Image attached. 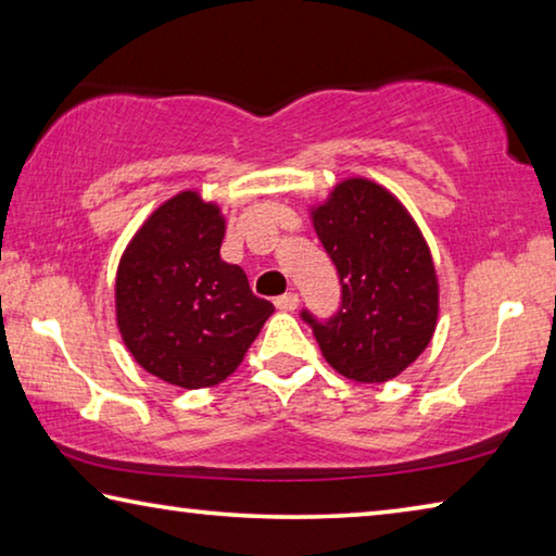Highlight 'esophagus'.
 <instances>
[{
  "mask_svg": "<svg viewBox=\"0 0 556 556\" xmlns=\"http://www.w3.org/2000/svg\"><path fill=\"white\" fill-rule=\"evenodd\" d=\"M275 306L279 308V312H294V308L299 306V296L294 294V291H287V294L275 299Z\"/></svg>",
  "mask_w": 556,
  "mask_h": 556,
  "instance_id": "34e87169",
  "label": "esophagus"
}]
</instances>
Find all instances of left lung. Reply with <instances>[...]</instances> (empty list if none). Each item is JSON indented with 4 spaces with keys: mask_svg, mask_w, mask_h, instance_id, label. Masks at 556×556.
I'll use <instances>...</instances> for the list:
<instances>
[{
    "mask_svg": "<svg viewBox=\"0 0 556 556\" xmlns=\"http://www.w3.org/2000/svg\"><path fill=\"white\" fill-rule=\"evenodd\" d=\"M314 228L336 265L341 306L312 326L321 353L345 378L384 382L417 361L439 316L434 262L404 205L368 178L338 184L312 211Z\"/></svg>",
    "mask_w": 556,
    "mask_h": 556,
    "instance_id": "obj_1",
    "label": "left lung"
}]
</instances>
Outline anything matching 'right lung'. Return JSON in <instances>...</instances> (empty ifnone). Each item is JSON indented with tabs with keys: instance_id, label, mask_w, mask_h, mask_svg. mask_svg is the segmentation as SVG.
<instances>
[{
	"instance_id": "add662e5",
	"label": "right lung",
	"mask_w": 556,
	"mask_h": 556,
	"mask_svg": "<svg viewBox=\"0 0 556 556\" xmlns=\"http://www.w3.org/2000/svg\"><path fill=\"white\" fill-rule=\"evenodd\" d=\"M225 218L195 191L149 215L119 260L117 326L131 357L186 390L223 382L275 312L220 260Z\"/></svg>"
}]
</instances>
